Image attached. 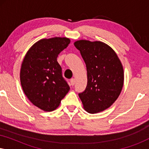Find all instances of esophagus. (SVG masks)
<instances>
[{"label": "esophagus", "mask_w": 149, "mask_h": 149, "mask_svg": "<svg viewBox=\"0 0 149 149\" xmlns=\"http://www.w3.org/2000/svg\"><path fill=\"white\" fill-rule=\"evenodd\" d=\"M70 85H74L75 84V79H70Z\"/></svg>", "instance_id": "esophagus-1"}]
</instances>
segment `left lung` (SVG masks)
<instances>
[{"label":"left lung","instance_id":"8db88e82","mask_svg":"<svg viewBox=\"0 0 149 149\" xmlns=\"http://www.w3.org/2000/svg\"><path fill=\"white\" fill-rule=\"evenodd\" d=\"M74 45L87 67V87L79 93L83 108L89 113L104 111L115 102L123 87L121 63L113 49L104 42L81 40Z\"/></svg>","mask_w":149,"mask_h":149}]
</instances>
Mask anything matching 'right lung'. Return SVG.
I'll return each instance as SVG.
<instances>
[{"label": "right lung", "instance_id": "1", "mask_svg": "<svg viewBox=\"0 0 149 149\" xmlns=\"http://www.w3.org/2000/svg\"><path fill=\"white\" fill-rule=\"evenodd\" d=\"M70 42L60 37L40 40L28 50L22 62V89L29 100L45 111L56 109L70 89L57 61Z\"/></svg>", "mask_w": 149, "mask_h": 149}]
</instances>
